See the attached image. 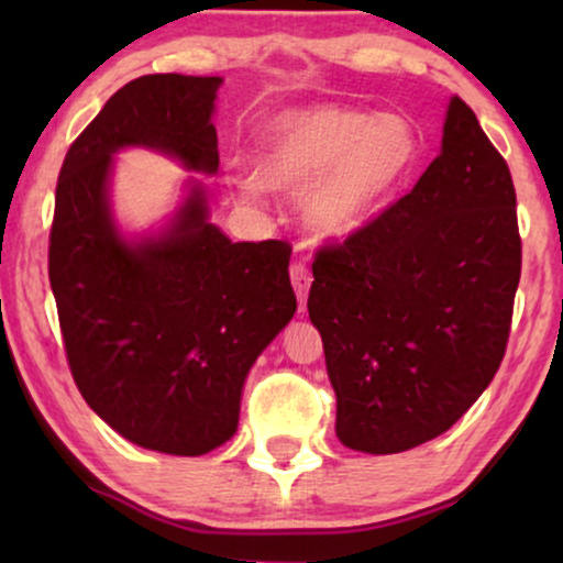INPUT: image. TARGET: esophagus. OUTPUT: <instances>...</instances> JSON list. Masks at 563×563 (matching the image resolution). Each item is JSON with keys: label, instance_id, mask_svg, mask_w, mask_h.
<instances>
[{"label": "esophagus", "instance_id": "34e87169", "mask_svg": "<svg viewBox=\"0 0 563 563\" xmlns=\"http://www.w3.org/2000/svg\"><path fill=\"white\" fill-rule=\"evenodd\" d=\"M289 276H291V287H295L297 299H299V312H305L307 291H310V284H312L310 268H307L305 264H291Z\"/></svg>", "mask_w": 563, "mask_h": 563}]
</instances>
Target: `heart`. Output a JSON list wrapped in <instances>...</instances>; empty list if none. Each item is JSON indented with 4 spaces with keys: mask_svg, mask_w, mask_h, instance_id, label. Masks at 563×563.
Segmentation results:
<instances>
[{
    "mask_svg": "<svg viewBox=\"0 0 563 563\" xmlns=\"http://www.w3.org/2000/svg\"><path fill=\"white\" fill-rule=\"evenodd\" d=\"M420 143L402 114L320 104L284 112L258 137L253 176L276 191H299V218L320 241L358 233L418 161Z\"/></svg>",
    "mask_w": 563,
    "mask_h": 563,
    "instance_id": "1",
    "label": "heart"
}]
</instances>
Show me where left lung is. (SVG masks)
Segmentation results:
<instances>
[{
    "label": "left lung",
    "instance_id": "left-lung-1",
    "mask_svg": "<svg viewBox=\"0 0 563 563\" xmlns=\"http://www.w3.org/2000/svg\"><path fill=\"white\" fill-rule=\"evenodd\" d=\"M307 299L335 389V433L399 453L445 433L495 379L520 282L510 168L464 99L410 195L318 251Z\"/></svg>",
    "mask_w": 563,
    "mask_h": 563
}]
</instances>
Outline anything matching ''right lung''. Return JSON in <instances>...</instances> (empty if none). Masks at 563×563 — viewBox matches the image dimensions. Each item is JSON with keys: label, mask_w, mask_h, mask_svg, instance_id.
I'll use <instances>...</instances> for the list:
<instances>
[{"label": "right lung", "mask_w": 563, "mask_h": 563, "mask_svg": "<svg viewBox=\"0 0 563 563\" xmlns=\"http://www.w3.org/2000/svg\"><path fill=\"white\" fill-rule=\"evenodd\" d=\"M220 84L151 74L114 91L66 153L51 228V289L76 387L122 438L172 456L235 435L245 376L297 310L289 243L230 241L195 176L153 233L130 238L112 214L122 148L218 172Z\"/></svg>", "instance_id": "right-lung-1"}]
</instances>
